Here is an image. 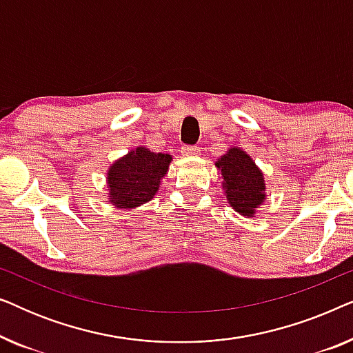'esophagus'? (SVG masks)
I'll return each mask as SVG.
<instances>
[{
    "mask_svg": "<svg viewBox=\"0 0 353 353\" xmlns=\"http://www.w3.org/2000/svg\"><path fill=\"white\" fill-rule=\"evenodd\" d=\"M181 152H183V156H199L201 149L197 146H183Z\"/></svg>",
    "mask_w": 353,
    "mask_h": 353,
    "instance_id": "34e87169",
    "label": "esophagus"
}]
</instances>
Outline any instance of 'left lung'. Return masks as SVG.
Instances as JSON below:
<instances>
[{
	"label": "left lung",
	"mask_w": 353,
	"mask_h": 353,
	"mask_svg": "<svg viewBox=\"0 0 353 353\" xmlns=\"http://www.w3.org/2000/svg\"><path fill=\"white\" fill-rule=\"evenodd\" d=\"M215 167L221 173L226 201L238 214L254 216L255 210L267 199V186L260 168L252 157L239 148H230L219 157Z\"/></svg>",
	"instance_id": "obj_1"
}]
</instances>
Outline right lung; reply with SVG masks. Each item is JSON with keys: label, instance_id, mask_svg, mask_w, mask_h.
Returning <instances> with one entry per match:
<instances>
[{"label": "right lung", "instance_id": "add662e5", "mask_svg": "<svg viewBox=\"0 0 353 353\" xmlns=\"http://www.w3.org/2000/svg\"><path fill=\"white\" fill-rule=\"evenodd\" d=\"M170 154L138 146L115 161L108 170V199L119 209H134L151 201L167 175Z\"/></svg>", "mask_w": 353, "mask_h": 353}]
</instances>
